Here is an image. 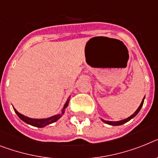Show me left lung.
<instances>
[{"label": "left lung", "instance_id": "8db88e82", "mask_svg": "<svg viewBox=\"0 0 158 158\" xmlns=\"http://www.w3.org/2000/svg\"><path fill=\"white\" fill-rule=\"evenodd\" d=\"M144 99H143L142 102H141V104H140V105L139 106V108H137V110H136V112H134V113L132 114V116H129V117H128L127 119H124V120H120V121H108V120H103V119H101V120L103 122H104L105 124H110V125H114V126H117V125H121V124H124V123H126V122L129 121V120H131V119H132L133 117H135V116L137 115V113H138L139 112H140V108H141V107H142L143 104H144Z\"/></svg>", "mask_w": 158, "mask_h": 158}]
</instances>
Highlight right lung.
Returning a JSON list of instances; mask_svg holds the SVG:
<instances>
[{
  "mask_svg": "<svg viewBox=\"0 0 158 158\" xmlns=\"http://www.w3.org/2000/svg\"><path fill=\"white\" fill-rule=\"evenodd\" d=\"M69 101H70V99H67V101L66 102V104H65L63 110H62V113L59 114V115H56V116H51V117L46 118V119H32V118H29L27 117V116H25L24 115H22V114L19 113L15 108H14V111H15L16 114L18 116V117H19L22 120H23L24 122H26V124H30V125H33V126L38 127V128H43V127L46 126V125H48V124H52L54 122L57 121L61 116H63V113H64L65 112V109H66V108H67V106H68Z\"/></svg>",
  "mask_w": 158,
  "mask_h": 158,
  "instance_id": "obj_1",
  "label": "right lung"
}]
</instances>
